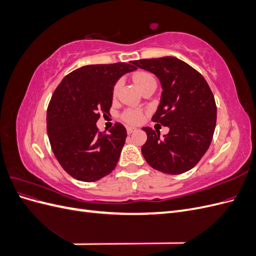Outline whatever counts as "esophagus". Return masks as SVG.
<instances>
[{"mask_svg": "<svg viewBox=\"0 0 256 256\" xmlns=\"http://www.w3.org/2000/svg\"><path fill=\"white\" fill-rule=\"evenodd\" d=\"M134 131H136V128H134V127H127V134H128L134 132Z\"/></svg>", "mask_w": 256, "mask_h": 256, "instance_id": "34e87169", "label": "esophagus"}]
</instances>
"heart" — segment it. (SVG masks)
<instances>
[{"label": "heart", "mask_w": 256, "mask_h": 256, "mask_svg": "<svg viewBox=\"0 0 256 256\" xmlns=\"http://www.w3.org/2000/svg\"><path fill=\"white\" fill-rule=\"evenodd\" d=\"M134 82L136 83V85L140 90H142L146 86H148V85H150V84H156V80H154L152 74H150L147 72H136L134 74ZM120 88V81H118L113 86V95L114 96L118 94ZM122 118L129 124H134L136 125V124H140L143 120L144 113H143V111L138 110V109H127L122 112Z\"/></svg>", "instance_id": "heart-1"}]
</instances>
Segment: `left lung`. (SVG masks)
<instances>
[{
  "label": "left lung",
  "mask_w": 256,
  "mask_h": 256,
  "mask_svg": "<svg viewBox=\"0 0 256 256\" xmlns=\"http://www.w3.org/2000/svg\"><path fill=\"white\" fill-rule=\"evenodd\" d=\"M132 64L158 76L162 95L152 120L170 128L161 138L159 131L143 127L147 134L143 157L162 173L189 171L202 159L214 136L216 106L210 88L194 68L173 56L138 60Z\"/></svg>",
  "instance_id": "obj_1"
}]
</instances>
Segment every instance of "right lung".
I'll return each mask as SVG.
<instances>
[{
	"label": "right lung",
	"instance_id": "add662e5",
	"mask_svg": "<svg viewBox=\"0 0 256 256\" xmlns=\"http://www.w3.org/2000/svg\"><path fill=\"white\" fill-rule=\"evenodd\" d=\"M131 64L80 67L68 74L53 92L47 109L50 145L58 164L76 180H99L118 164L126 128L115 122L110 134L100 132L96 122L100 115L110 113L116 81L136 69Z\"/></svg>",
	"mask_w": 256,
	"mask_h": 256
}]
</instances>
